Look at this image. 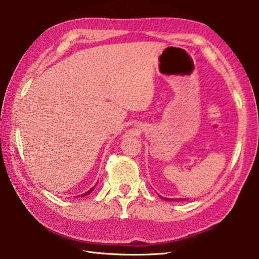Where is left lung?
Listing matches in <instances>:
<instances>
[{
    "mask_svg": "<svg viewBox=\"0 0 259 259\" xmlns=\"http://www.w3.org/2000/svg\"><path fill=\"white\" fill-rule=\"evenodd\" d=\"M164 200H174V199H169V198H163ZM177 201H179V200H184V199H176Z\"/></svg>",
    "mask_w": 259,
    "mask_h": 259,
    "instance_id": "1",
    "label": "left lung"
}]
</instances>
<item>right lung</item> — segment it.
<instances>
[{"label": "right lung", "instance_id": "add662e5", "mask_svg": "<svg viewBox=\"0 0 259 259\" xmlns=\"http://www.w3.org/2000/svg\"><path fill=\"white\" fill-rule=\"evenodd\" d=\"M93 189H95V187H93V188H91L90 190H88L87 192H84V194H82L81 196H79V197H84V196H87V195H89V194H91V192L93 191Z\"/></svg>", "mask_w": 259, "mask_h": 259}]
</instances>
